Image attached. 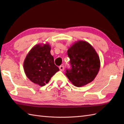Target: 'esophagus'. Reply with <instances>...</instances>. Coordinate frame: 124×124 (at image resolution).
Here are the masks:
<instances>
[{"label": "esophagus", "mask_w": 124, "mask_h": 124, "mask_svg": "<svg viewBox=\"0 0 124 124\" xmlns=\"http://www.w3.org/2000/svg\"><path fill=\"white\" fill-rule=\"evenodd\" d=\"M59 69L61 71H64V67L63 65H61L59 67Z\"/></svg>", "instance_id": "obj_1"}]
</instances>
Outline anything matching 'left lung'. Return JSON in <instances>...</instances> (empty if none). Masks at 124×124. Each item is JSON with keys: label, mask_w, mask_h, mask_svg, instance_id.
<instances>
[{"label": "left lung", "mask_w": 124, "mask_h": 124, "mask_svg": "<svg viewBox=\"0 0 124 124\" xmlns=\"http://www.w3.org/2000/svg\"><path fill=\"white\" fill-rule=\"evenodd\" d=\"M71 69L66 70L65 75L76 87L91 83L98 73L100 60L98 54L88 42L79 40L68 49Z\"/></svg>", "instance_id": "left-lung-1"}]
</instances>
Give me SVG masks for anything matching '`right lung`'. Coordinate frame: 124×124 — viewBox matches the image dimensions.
Listing matches in <instances>:
<instances>
[{"instance_id":"add662e5","label":"right lung","mask_w":124,"mask_h":124,"mask_svg":"<svg viewBox=\"0 0 124 124\" xmlns=\"http://www.w3.org/2000/svg\"><path fill=\"white\" fill-rule=\"evenodd\" d=\"M49 44H39L28 53L23 62L25 75L32 83L40 86L47 84L51 77L59 71L54 64Z\"/></svg>"}]
</instances>
